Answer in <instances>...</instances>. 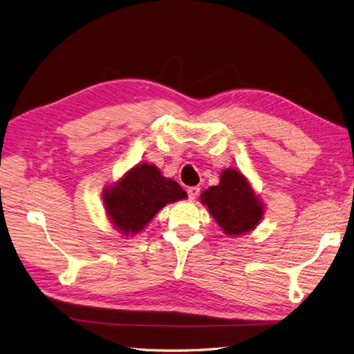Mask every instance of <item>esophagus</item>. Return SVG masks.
Segmentation results:
<instances>
[{
  "instance_id": "1",
  "label": "esophagus",
  "mask_w": 354,
  "mask_h": 354,
  "mask_svg": "<svg viewBox=\"0 0 354 354\" xmlns=\"http://www.w3.org/2000/svg\"><path fill=\"white\" fill-rule=\"evenodd\" d=\"M199 192H201V189L199 187H190L189 190H187V193H189V198H190V201H194L198 198V194H199Z\"/></svg>"
}]
</instances>
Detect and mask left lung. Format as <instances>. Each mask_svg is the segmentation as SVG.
<instances>
[{"mask_svg":"<svg viewBox=\"0 0 354 354\" xmlns=\"http://www.w3.org/2000/svg\"><path fill=\"white\" fill-rule=\"evenodd\" d=\"M217 185L201 193V204L227 236H243L251 232L265 214V204L252 189L251 183L237 169H225Z\"/></svg>","mask_w":354,"mask_h":354,"instance_id":"left-lung-1","label":"left lung"}]
</instances>
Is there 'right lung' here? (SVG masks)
Returning <instances> with one entry per match:
<instances>
[{
	"label": "right lung",
	"instance_id": "add662e5",
	"mask_svg": "<svg viewBox=\"0 0 354 354\" xmlns=\"http://www.w3.org/2000/svg\"><path fill=\"white\" fill-rule=\"evenodd\" d=\"M104 213L120 234L133 237L167 204L187 199L176 181L162 176L155 164L138 162L102 193Z\"/></svg>",
	"mask_w": 354,
	"mask_h": 354
}]
</instances>
